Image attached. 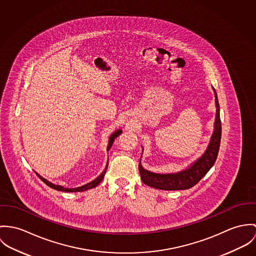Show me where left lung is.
<instances>
[{"mask_svg": "<svg viewBox=\"0 0 256 256\" xmlns=\"http://www.w3.org/2000/svg\"><path fill=\"white\" fill-rule=\"evenodd\" d=\"M215 94L216 103V118L214 122V132L211 136L209 145L204 154L198 158L190 168L176 174H156L145 170L140 163L138 169L143 184L158 190H188L196 186L199 180L208 172L214 165L221 142L222 126L220 120V107L217 93Z\"/></svg>", "mask_w": 256, "mask_h": 256, "instance_id": "1", "label": "left lung"}]
</instances>
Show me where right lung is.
<instances>
[{"instance_id":"right-lung-1","label":"right lung","mask_w":256,"mask_h":256,"mask_svg":"<svg viewBox=\"0 0 256 256\" xmlns=\"http://www.w3.org/2000/svg\"><path fill=\"white\" fill-rule=\"evenodd\" d=\"M120 134H122V130H116L114 134L110 136V138H109V143H108V147H107V151H109V150L111 149V147H112V145H113V142H114L116 138H118ZM107 168H108V163H107V165H106L105 170H103V172H102V174H101L99 176H97L94 180H92V182H90L82 186L74 188H64V186H62L54 184H52V182H48V180H47L46 178H44L43 176H40L39 174H37L36 172H36V174L38 176V178H39L43 182H45L48 186H50V188H54V190H60V192H86L87 190H90V188H93L97 186L100 184V182L103 180V178H104V176H105V174H106Z\"/></svg>"}]
</instances>
